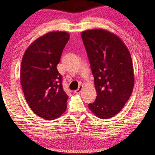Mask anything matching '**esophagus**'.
Wrapping results in <instances>:
<instances>
[{"instance_id":"esophagus-1","label":"esophagus","mask_w":155,"mask_h":155,"mask_svg":"<svg viewBox=\"0 0 155 155\" xmlns=\"http://www.w3.org/2000/svg\"><path fill=\"white\" fill-rule=\"evenodd\" d=\"M83 85H80V86L78 87V88H77V89L74 91V93H75L76 94H79V93H81V92L82 91V90H83Z\"/></svg>"}]
</instances>
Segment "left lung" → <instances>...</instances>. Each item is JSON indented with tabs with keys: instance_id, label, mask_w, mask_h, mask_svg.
I'll use <instances>...</instances> for the list:
<instances>
[{
	"instance_id": "1",
	"label": "left lung",
	"mask_w": 155,
	"mask_h": 155,
	"mask_svg": "<svg viewBox=\"0 0 155 155\" xmlns=\"http://www.w3.org/2000/svg\"><path fill=\"white\" fill-rule=\"evenodd\" d=\"M81 37L94 77L96 100L88 108L103 119L122 110L134 87V72L129 51L121 39L103 29L83 31Z\"/></svg>"
}]
</instances>
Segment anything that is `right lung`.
Returning <instances> with one entry per match:
<instances>
[{
	"mask_svg": "<svg viewBox=\"0 0 155 155\" xmlns=\"http://www.w3.org/2000/svg\"><path fill=\"white\" fill-rule=\"evenodd\" d=\"M69 38L66 32H48L32 42L22 59L21 83L25 99L31 110L46 120L60 117L67 109L68 97L57 66Z\"/></svg>",
	"mask_w": 155,
	"mask_h": 155,
	"instance_id": "obj_1",
	"label": "right lung"
}]
</instances>
